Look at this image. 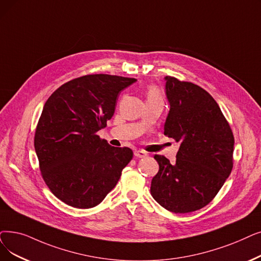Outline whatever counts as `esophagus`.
Instances as JSON below:
<instances>
[{
  "label": "esophagus",
  "instance_id": "1",
  "mask_svg": "<svg viewBox=\"0 0 261 261\" xmlns=\"http://www.w3.org/2000/svg\"><path fill=\"white\" fill-rule=\"evenodd\" d=\"M134 155L137 158H145L148 154H147V152H145L144 150H135L134 151Z\"/></svg>",
  "mask_w": 261,
  "mask_h": 261
}]
</instances>
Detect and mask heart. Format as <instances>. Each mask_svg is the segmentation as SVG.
I'll use <instances>...</instances> for the list:
<instances>
[{"label": "heart", "mask_w": 261, "mask_h": 261, "mask_svg": "<svg viewBox=\"0 0 261 261\" xmlns=\"http://www.w3.org/2000/svg\"><path fill=\"white\" fill-rule=\"evenodd\" d=\"M147 97H148V98H154V97H156V98H161L160 94H159L158 90H156V89H154V88H151V89H149V90H148V94H147Z\"/></svg>", "instance_id": "obj_1"}]
</instances>
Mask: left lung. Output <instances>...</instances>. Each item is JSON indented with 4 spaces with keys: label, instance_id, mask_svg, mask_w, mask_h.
Listing matches in <instances>:
<instances>
[{
    "label": "left lung",
    "instance_id": "obj_1",
    "mask_svg": "<svg viewBox=\"0 0 261 261\" xmlns=\"http://www.w3.org/2000/svg\"><path fill=\"white\" fill-rule=\"evenodd\" d=\"M169 112L164 134L180 144L176 162L155 154L159 172L150 193L175 213L207 206L232 169L234 139L228 121L212 96L191 82L165 76Z\"/></svg>",
    "mask_w": 261,
    "mask_h": 261
}]
</instances>
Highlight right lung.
<instances>
[{"label":"right lung","instance_id":"right-lung-1","mask_svg":"<svg viewBox=\"0 0 261 261\" xmlns=\"http://www.w3.org/2000/svg\"><path fill=\"white\" fill-rule=\"evenodd\" d=\"M135 81L87 74L63 84L44 103L34 146L44 182L67 205H99L132 160L130 148L110 146L97 132L114 115L118 94Z\"/></svg>","mask_w":261,"mask_h":261}]
</instances>
